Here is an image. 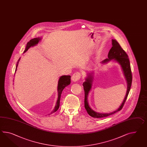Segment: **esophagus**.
<instances>
[{
  "label": "esophagus",
  "instance_id": "esophagus-1",
  "mask_svg": "<svg viewBox=\"0 0 147 147\" xmlns=\"http://www.w3.org/2000/svg\"><path fill=\"white\" fill-rule=\"evenodd\" d=\"M81 78V74L79 72L75 73L72 77V80L73 82H77Z\"/></svg>",
  "mask_w": 147,
  "mask_h": 147
}]
</instances>
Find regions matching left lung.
<instances>
[{
  "instance_id": "8db88e82",
  "label": "left lung",
  "mask_w": 147,
  "mask_h": 147,
  "mask_svg": "<svg viewBox=\"0 0 147 147\" xmlns=\"http://www.w3.org/2000/svg\"><path fill=\"white\" fill-rule=\"evenodd\" d=\"M112 47L109 50L108 54V58L105 59L104 61H102L101 63L102 64H107L110 61H114L118 63L121 65L122 71L123 72L124 75L127 82V91L126 93L125 96L124 100L122 102V104L119 107L118 109L114 111H113L110 113H100L96 111H94L90 107L88 101V95L90 91L92 89V83L93 81V72H88V75L86 78V81L83 83V89L84 91L85 98H84V107L86 109L88 114L94 118H102L108 116L109 115L114 114L115 113L121 111L124 106V104L128 96L129 90L131 89V86L132 81V75L130 63L129 61V57L125 51L123 50L118 43V42L115 40L112 39Z\"/></svg>"
}]
</instances>
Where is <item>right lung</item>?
<instances>
[{
    "label": "right lung",
    "mask_w": 147,
    "mask_h": 147,
    "mask_svg": "<svg viewBox=\"0 0 147 147\" xmlns=\"http://www.w3.org/2000/svg\"><path fill=\"white\" fill-rule=\"evenodd\" d=\"M41 38H35L33 39L30 40L29 42L26 44L25 50L24 51V53H25L26 51H27L30 47H33L36 45L39 42L41 41ZM20 60V58L18 59V61L16 64V69H15V72L17 70V67L18 66L19 61ZM71 83V76L70 75H62L59 78L58 82L57 91H58V99L57 102L56 103L55 107L54 108L53 111L50 113V114L54 113L55 112L57 111L58 108L59 107V103H60V99H61V94L62 93L63 90H64L66 86H68Z\"/></svg>",
    "instance_id": "right-lung-1"
}]
</instances>
